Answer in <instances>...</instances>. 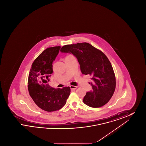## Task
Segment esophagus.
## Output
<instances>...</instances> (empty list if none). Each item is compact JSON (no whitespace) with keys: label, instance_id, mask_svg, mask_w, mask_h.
I'll use <instances>...</instances> for the list:
<instances>
[{"label":"esophagus","instance_id":"obj_1","mask_svg":"<svg viewBox=\"0 0 146 146\" xmlns=\"http://www.w3.org/2000/svg\"><path fill=\"white\" fill-rule=\"evenodd\" d=\"M70 89H72V90H76V88H77V86H73V85H70Z\"/></svg>","mask_w":146,"mask_h":146}]
</instances>
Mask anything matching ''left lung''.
I'll list each match as a JSON object with an SVG mask.
<instances>
[{"instance_id":"obj_1","label":"left lung","mask_w":146,"mask_h":146,"mask_svg":"<svg viewBox=\"0 0 146 146\" xmlns=\"http://www.w3.org/2000/svg\"><path fill=\"white\" fill-rule=\"evenodd\" d=\"M60 51L75 56L82 74L91 77L92 89L86 92L84 103L94 108L106 104L114 92L116 80L111 63L104 53L88 42L66 45Z\"/></svg>"}]
</instances>
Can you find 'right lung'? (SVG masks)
<instances>
[{
	"label": "right lung",
	"instance_id": "right-lung-1",
	"mask_svg": "<svg viewBox=\"0 0 146 146\" xmlns=\"http://www.w3.org/2000/svg\"><path fill=\"white\" fill-rule=\"evenodd\" d=\"M61 46L51 47L44 50L32 63L28 79L29 95L35 104L42 110L54 111L62 108L66 104L70 92V87L55 89L48 82L52 73V62Z\"/></svg>",
	"mask_w": 146,
	"mask_h": 146
}]
</instances>
